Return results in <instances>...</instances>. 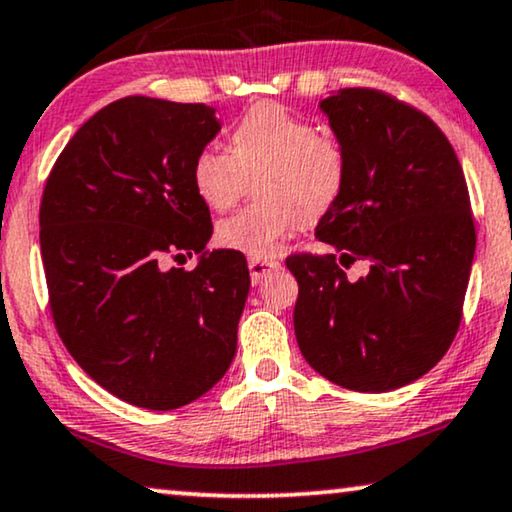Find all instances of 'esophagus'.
Segmentation results:
<instances>
[{
    "mask_svg": "<svg viewBox=\"0 0 512 512\" xmlns=\"http://www.w3.org/2000/svg\"><path fill=\"white\" fill-rule=\"evenodd\" d=\"M248 269H250V278H253V283H259V280L269 276L276 269H280V262L276 259H259V257H250L248 259Z\"/></svg>",
    "mask_w": 512,
    "mask_h": 512,
    "instance_id": "obj_1",
    "label": "esophagus"
}]
</instances>
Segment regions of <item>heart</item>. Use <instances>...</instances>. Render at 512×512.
Returning <instances> with one entry per match:
<instances>
[{"instance_id": "obj_1", "label": "heart", "mask_w": 512, "mask_h": 512, "mask_svg": "<svg viewBox=\"0 0 512 512\" xmlns=\"http://www.w3.org/2000/svg\"><path fill=\"white\" fill-rule=\"evenodd\" d=\"M197 194L227 211L255 181L257 204L222 218L220 246L266 257L294 227L313 225L338 204L348 181V155L334 134L280 104H257L232 129V153L204 148L192 167Z\"/></svg>"}]
</instances>
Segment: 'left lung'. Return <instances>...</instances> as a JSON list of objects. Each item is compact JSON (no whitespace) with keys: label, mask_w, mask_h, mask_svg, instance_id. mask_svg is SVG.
Listing matches in <instances>:
<instances>
[{"label":"left lung","mask_w":512,"mask_h":512,"mask_svg":"<svg viewBox=\"0 0 512 512\" xmlns=\"http://www.w3.org/2000/svg\"><path fill=\"white\" fill-rule=\"evenodd\" d=\"M348 181L315 236L336 255L285 259L299 283L294 334L320 376L390 392L441 362L462 322L475 253L469 187L431 118L392 95L348 88L320 102ZM355 258L370 273L350 281Z\"/></svg>","instance_id":"left-lung-1"}]
</instances>
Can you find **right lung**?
<instances>
[{
  "label": "right lung",
  "instance_id": "right-lung-1",
  "mask_svg": "<svg viewBox=\"0 0 512 512\" xmlns=\"http://www.w3.org/2000/svg\"><path fill=\"white\" fill-rule=\"evenodd\" d=\"M215 109L125 97L57 157L39 227L50 311L71 357L115 397L148 410L199 399L225 376L250 290L246 257L213 250L194 187ZM192 252V272L163 266Z\"/></svg>",
  "mask_w": 512,
  "mask_h": 512
}]
</instances>
